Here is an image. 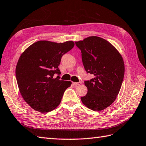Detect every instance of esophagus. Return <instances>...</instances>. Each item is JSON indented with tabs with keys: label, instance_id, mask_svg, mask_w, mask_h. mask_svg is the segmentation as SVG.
<instances>
[{
	"label": "esophagus",
	"instance_id": "1",
	"mask_svg": "<svg viewBox=\"0 0 146 146\" xmlns=\"http://www.w3.org/2000/svg\"><path fill=\"white\" fill-rule=\"evenodd\" d=\"M81 82H73V84L74 85H75V86H78V85H80V84H81Z\"/></svg>",
	"mask_w": 146,
	"mask_h": 146
}]
</instances>
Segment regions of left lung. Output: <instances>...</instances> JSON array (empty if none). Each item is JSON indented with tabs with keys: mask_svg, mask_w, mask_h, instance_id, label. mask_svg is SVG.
Masks as SVG:
<instances>
[{
	"mask_svg": "<svg viewBox=\"0 0 146 146\" xmlns=\"http://www.w3.org/2000/svg\"><path fill=\"white\" fill-rule=\"evenodd\" d=\"M75 44L82 52L83 66L95 78L85 81L88 92L81 97L82 103L94 111H101L115 100L124 76L123 58L107 40L90 36Z\"/></svg>",
	"mask_w": 146,
	"mask_h": 146,
	"instance_id": "1",
	"label": "left lung"
}]
</instances>
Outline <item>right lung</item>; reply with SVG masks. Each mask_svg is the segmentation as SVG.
<instances>
[{
	"label": "right lung",
	"instance_id": "right-lung-1",
	"mask_svg": "<svg viewBox=\"0 0 146 146\" xmlns=\"http://www.w3.org/2000/svg\"><path fill=\"white\" fill-rule=\"evenodd\" d=\"M74 45L72 41L60 43L39 41L21 54L15 76L22 97L34 110L46 113L60 104L64 91L71 82L60 80L58 66L62 56ZM54 74L58 75L55 79Z\"/></svg>",
	"mask_w": 146,
	"mask_h": 146
}]
</instances>
